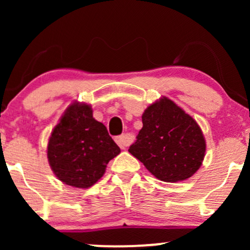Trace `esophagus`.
<instances>
[{
    "instance_id": "1",
    "label": "esophagus",
    "mask_w": 250,
    "mask_h": 250,
    "mask_svg": "<svg viewBox=\"0 0 250 250\" xmlns=\"http://www.w3.org/2000/svg\"><path fill=\"white\" fill-rule=\"evenodd\" d=\"M116 143L120 146V148L125 149L130 143V140H129L128 135H120L116 137Z\"/></svg>"
}]
</instances>
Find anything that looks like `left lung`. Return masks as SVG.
Here are the masks:
<instances>
[{
    "instance_id": "8db88e82",
    "label": "left lung",
    "mask_w": 250,
    "mask_h": 250,
    "mask_svg": "<svg viewBox=\"0 0 250 250\" xmlns=\"http://www.w3.org/2000/svg\"><path fill=\"white\" fill-rule=\"evenodd\" d=\"M143 127L129 153L165 182L187 180L202 165L206 141L196 121L162 97L146 109Z\"/></svg>"
}]
</instances>
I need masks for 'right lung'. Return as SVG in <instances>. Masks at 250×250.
<instances>
[{
  "instance_id": "1",
  "label": "right lung",
  "mask_w": 250,
  "mask_h": 250,
  "mask_svg": "<svg viewBox=\"0 0 250 250\" xmlns=\"http://www.w3.org/2000/svg\"><path fill=\"white\" fill-rule=\"evenodd\" d=\"M121 150L103 123L85 103H71L54 128L48 142V161L65 185L89 188L104 174L108 162Z\"/></svg>"
}]
</instances>
